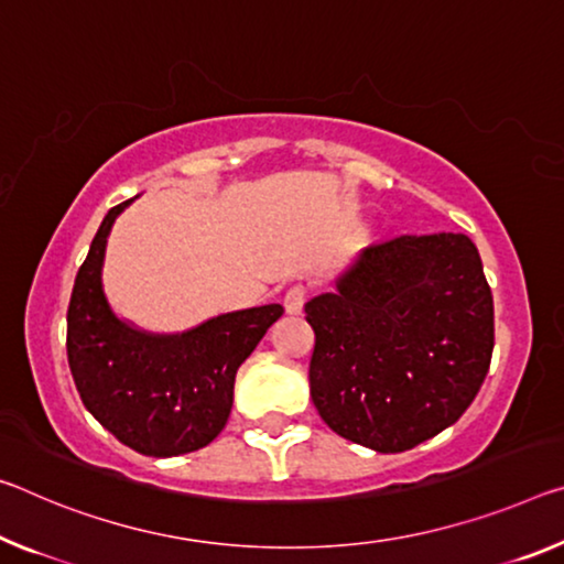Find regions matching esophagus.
<instances>
[{
	"instance_id": "esophagus-1",
	"label": "esophagus",
	"mask_w": 564,
	"mask_h": 564,
	"mask_svg": "<svg viewBox=\"0 0 564 564\" xmlns=\"http://www.w3.org/2000/svg\"><path fill=\"white\" fill-rule=\"evenodd\" d=\"M303 303H306V289H303V285H291V289L285 291V296H283L285 314H291V316L301 314Z\"/></svg>"
}]
</instances>
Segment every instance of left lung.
<instances>
[{"mask_svg":"<svg viewBox=\"0 0 564 564\" xmlns=\"http://www.w3.org/2000/svg\"><path fill=\"white\" fill-rule=\"evenodd\" d=\"M306 321L321 419L381 454L414 449L457 422L495 348V303L464 234L369 246L334 293L306 303Z\"/></svg>","mask_w":564,"mask_h":564,"instance_id":"8db88e82","label":"left lung"}]
</instances>
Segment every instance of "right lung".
Listing matches in <instances>:
<instances>
[{"mask_svg":"<svg viewBox=\"0 0 564 564\" xmlns=\"http://www.w3.org/2000/svg\"><path fill=\"white\" fill-rule=\"evenodd\" d=\"M107 210L79 265L67 308V361L75 387L107 432L145 457H177L210 444L234 406L236 371L283 306L223 314L183 334H148L112 314L102 261L115 218Z\"/></svg>","mask_w":564,"mask_h":564,"instance_id":"right-lung-1","label":"right lung"}]
</instances>
